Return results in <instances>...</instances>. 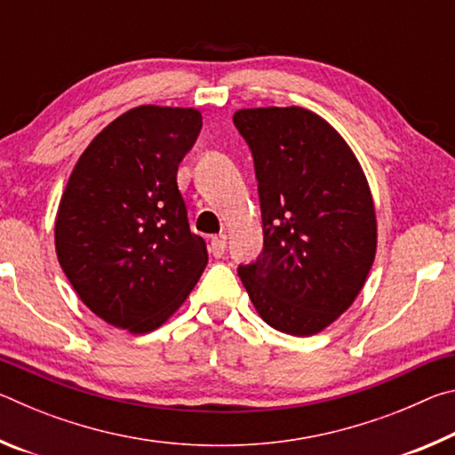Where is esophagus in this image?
I'll use <instances>...</instances> for the list:
<instances>
[{
    "label": "esophagus",
    "instance_id": "1",
    "mask_svg": "<svg viewBox=\"0 0 455 455\" xmlns=\"http://www.w3.org/2000/svg\"><path fill=\"white\" fill-rule=\"evenodd\" d=\"M225 249H227V243H225V236H212L211 238V244H209V251L212 257H222L225 255Z\"/></svg>",
    "mask_w": 455,
    "mask_h": 455
}]
</instances>
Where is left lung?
Instances as JSON below:
<instances>
[{"mask_svg":"<svg viewBox=\"0 0 455 455\" xmlns=\"http://www.w3.org/2000/svg\"><path fill=\"white\" fill-rule=\"evenodd\" d=\"M233 122L255 163L265 235L238 276L273 329L315 335L355 301L373 265L367 179L335 128L305 108H251Z\"/></svg>","mask_w":455,"mask_h":455,"instance_id":"left-lung-1","label":"left lung"}]
</instances>
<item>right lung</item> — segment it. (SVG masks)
<instances>
[{
    "instance_id": "right-lung-1",
    "label": "right lung",
    "mask_w": 455,
    "mask_h": 455,
    "mask_svg": "<svg viewBox=\"0 0 455 455\" xmlns=\"http://www.w3.org/2000/svg\"><path fill=\"white\" fill-rule=\"evenodd\" d=\"M200 128L192 108H132L90 142L68 180L58 260L90 311L114 327H160L204 271L206 243L190 233L176 184Z\"/></svg>"
}]
</instances>
